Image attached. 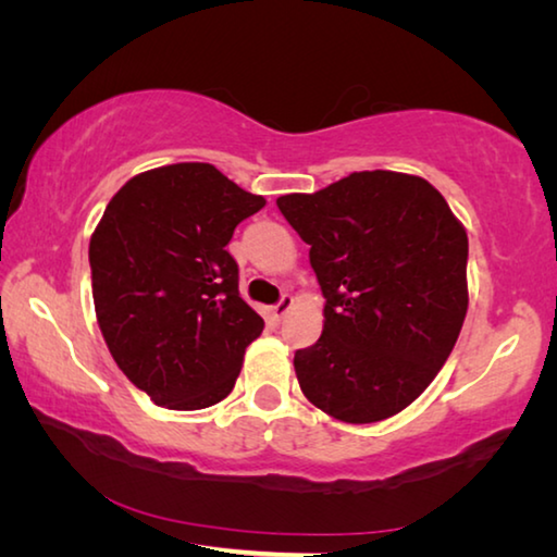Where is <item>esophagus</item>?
Wrapping results in <instances>:
<instances>
[{"instance_id":"obj_1","label":"esophagus","mask_w":557,"mask_h":557,"mask_svg":"<svg viewBox=\"0 0 557 557\" xmlns=\"http://www.w3.org/2000/svg\"><path fill=\"white\" fill-rule=\"evenodd\" d=\"M292 307H295V299H292L289 295H285V297H282V299L277 301V305H275V307H272V309H270V314H272V319H277V322H280V319H282V317H285V314L289 312V309H292Z\"/></svg>"}]
</instances>
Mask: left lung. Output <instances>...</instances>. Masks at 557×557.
Wrapping results in <instances>:
<instances>
[{"instance_id": "obj_1", "label": "left lung", "mask_w": 557, "mask_h": 557, "mask_svg": "<svg viewBox=\"0 0 557 557\" xmlns=\"http://www.w3.org/2000/svg\"><path fill=\"white\" fill-rule=\"evenodd\" d=\"M277 209L326 299L322 336L295 354L301 393L348 425L393 418L435 381L465 324V225L425 178L385 169L280 196Z\"/></svg>"}]
</instances>
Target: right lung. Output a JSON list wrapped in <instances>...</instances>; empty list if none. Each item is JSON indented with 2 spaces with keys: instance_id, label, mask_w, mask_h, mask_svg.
<instances>
[{
  "instance_id": "1",
  "label": "right lung",
  "mask_w": 557,
  "mask_h": 557,
  "mask_svg": "<svg viewBox=\"0 0 557 557\" xmlns=\"http://www.w3.org/2000/svg\"><path fill=\"white\" fill-rule=\"evenodd\" d=\"M262 206L213 164H166L132 176L90 235L102 338L120 371L162 408L221 403L262 334L225 250L235 225Z\"/></svg>"
}]
</instances>
